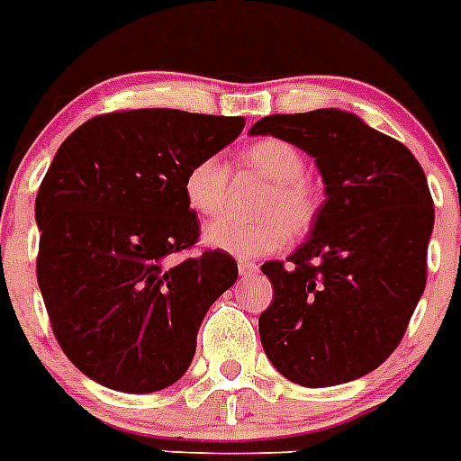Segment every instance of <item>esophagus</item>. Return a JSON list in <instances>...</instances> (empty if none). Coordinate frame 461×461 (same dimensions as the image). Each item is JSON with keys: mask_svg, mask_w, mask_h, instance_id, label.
Here are the masks:
<instances>
[{"mask_svg": "<svg viewBox=\"0 0 461 461\" xmlns=\"http://www.w3.org/2000/svg\"><path fill=\"white\" fill-rule=\"evenodd\" d=\"M239 274H241L243 278L258 274V264H255V262H246V259H241V262H239Z\"/></svg>", "mask_w": 461, "mask_h": 461, "instance_id": "obj_1", "label": "esophagus"}]
</instances>
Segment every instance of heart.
<instances>
[{"label":"heart","instance_id":"heart-1","mask_svg":"<svg viewBox=\"0 0 461 461\" xmlns=\"http://www.w3.org/2000/svg\"><path fill=\"white\" fill-rule=\"evenodd\" d=\"M241 164L262 176L267 190L255 211L259 218H218L203 230L206 246L231 258L253 259L280 250L290 234H303L318 218L320 197L303 176L306 158L294 143L283 139H259L241 153ZM230 167L218 155H206L190 164L183 176V197L197 215H218L227 203Z\"/></svg>","mask_w":461,"mask_h":461}]
</instances>
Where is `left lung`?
<instances>
[{"label":"left lung","mask_w":461,"mask_h":461,"mask_svg":"<svg viewBox=\"0 0 461 461\" xmlns=\"http://www.w3.org/2000/svg\"><path fill=\"white\" fill-rule=\"evenodd\" d=\"M271 134L315 158L327 199L287 262L262 264L274 302L259 315L264 352L303 387L341 385L390 357L427 283L434 202L422 167L357 115H267Z\"/></svg>","instance_id":"1"}]
</instances>
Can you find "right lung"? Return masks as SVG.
Returning <instances> with one entry per match:
<instances>
[{"instance_id":"right-lung-1","label":"right lung","mask_w":461,"mask_h":461,"mask_svg":"<svg viewBox=\"0 0 461 461\" xmlns=\"http://www.w3.org/2000/svg\"><path fill=\"white\" fill-rule=\"evenodd\" d=\"M243 125L115 111L83 122L55 153L34 203L37 280L59 348L99 385L146 394L190 366L203 315L239 267L222 250L176 259L199 241L183 176Z\"/></svg>"}]
</instances>
